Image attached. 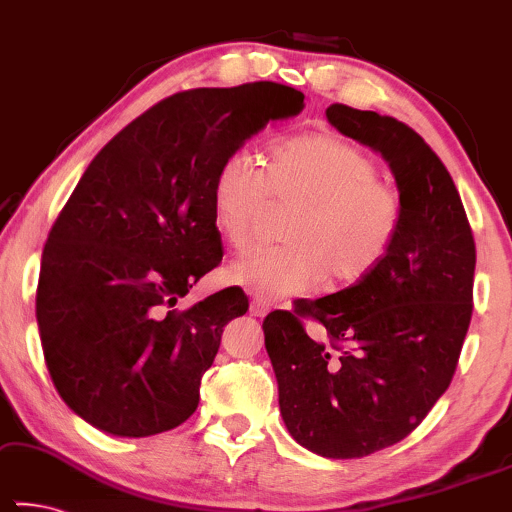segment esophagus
I'll return each mask as SVG.
<instances>
[{"label":"esophagus","mask_w":512,"mask_h":512,"mask_svg":"<svg viewBox=\"0 0 512 512\" xmlns=\"http://www.w3.org/2000/svg\"><path fill=\"white\" fill-rule=\"evenodd\" d=\"M270 309H272V302L268 298H261V295L251 298V314L254 316H265Z\"/></svg>","instance_id":"esophagus-1"}]
</instances>
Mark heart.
<instances>
[{
    "label": "heart",
    "instance_id": "obj_1",
    "mask_svg": "<svg viewBox=\"0 0 512 512\" xmlns=\"http://www.w3.org/2000/svg\"><path fill=\"white\" fill-rule=\"evenodd\" d=\"M212 221L233 249L249 247L268 201L295 205L284 247L256 249L228 268L233 284L286 298L355 284L390 254L404 226V196L379 177L372 154L335 133L277 140L265 166L247 152L221 161L212 180Z\"/></svg>",
    "mask_w": 512,
    "mask_h": 512
}]
</instances>
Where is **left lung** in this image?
Here are the masks:
<instances>
[{
	"label": "left lung",
	"mask_w": 512,
	"mask_h": 512,
	"mask_svg": "<svg viewBox=\"0 0 512 512\" xmlns=\"http://www.w3.org/2000/svg\"><path fill=\"white\" fill-rule=\"evenodd\" d=\"M325 115L388 161L404 226L365 279L272 311L263 332L293 439L321 457L355 459L409 436L448 390L471 323L476 242L453 177L416 131L344 103ZM300 315L321 322L326 339L311 340Z\"/></svg>",
	"instance_id": "obj_1"
}]
</instances>
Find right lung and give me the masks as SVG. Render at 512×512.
Masks as SVG:
<instances>
[{
    "label": "right lung",
    "mask_w": 512,
    "mask_h": 512,
    "mask_svg": "<svg viewBox=\"0 0 512 512\" xmlns=\"http://www.w3.org/2000/svg\"><path fill=\"white\" fill-rule=\"evenodd\" d=\"M302 108L305 94L268 80L187 90L92 159L48 235L36 288L50 379L76 416L140 439L196 411L224 325L249 309L238 286L177 307L224 256L214 173Z\"/></svg>",
    "instance_id": "add662e5"
}]
</instances>
